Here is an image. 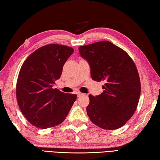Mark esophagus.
I'll return each mask as SVG.
<instances>
[{"mask_svg":"<svg viewBox=\"0 0 160 160\" xmlns=\"http://www.w3.org/2000/svg\"><path fill=\"white\" fill-rule=\"evenodd\" d=\"M82 95H83V93H81V92H79V91H78V92H77V96H78V97H80V96H82Z\"/></svg>","mask_w":160,"mask_h":160,"instance_id":"34e87169","label":"esophagus"}]
</instances>
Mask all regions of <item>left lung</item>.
Here are the masks:
<instances>
[{"label":"left lung","instance_id":"obj_1","mask_svg":"<svg viewBox=\"0 0 160 160\" xmlns=\"http://www.w3.org/2000/svg\"><path fill=\"white\" fill-rule=\"evenodd\" d=\"M78 49L89 64L92 80L105 83L100 95L89 96L88 116L103 129L122 127L134 114L140 96V76L133 60L125 51L106 40Z\"/></svg>","mask_w":160,"mask_h":160}]
</instances>
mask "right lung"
Masks as SVG:
<instances>
[{
  "label": "right lung",
  "mask_w": 160,
  "mask_h": 160,
  "mask_svg": "<svg viewBox=\"0 0 160 160\" xmlns=\"http://www.w3.org/2000/svg\"><path fill=\"white\" fill-rule=\"evenodd\" d=\"M73 53L70 47L47 45L30 54L20 68L17 101L24 116L35 127L45 129L61 124L76 101V94L53 88Z\"/></svg>",
  "instance_id": "1"
}]
</instances>
